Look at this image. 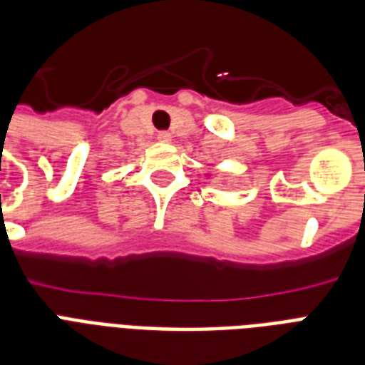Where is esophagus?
Instances as JSON below:
<instances>
[{"mask_svg": "<svg viewBox=\"0 0 365 365\" xmlns=\"http://www.w3.org/2000/svg\"><path fill=\"white\" fill-rule=\"evenodd\" d=\"M157 140H160V142H170L172 134H170V132H166V130H160L159 134H157Z\"/></svg>", "mask_w": 365, "mask_h": 365, "instance_id": "obj_1", "label": "esophagus"}]
</instances>
